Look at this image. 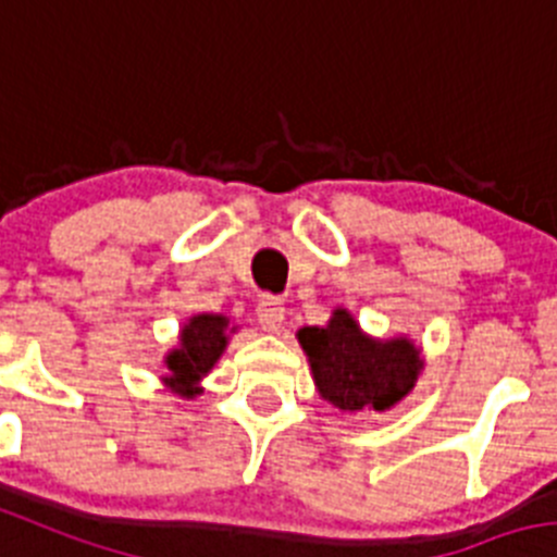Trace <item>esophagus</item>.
I'll return each mask as SVG.
<instances>
[{"label":"esophagus","mask_w":557,"mask_h":557,"mask_svg":"<svg viewBox=\"0 0 557 557\" xmlns=\"http://www.w3.org/2000/svg\"><path fill=\"white\" fill-rule=\"evenodd\" d=\"M284 318H287V309L278 298H262L257 304V320L264 331H278L284 325Z\"/></svg>","instance_id":"1"}]
</instances>
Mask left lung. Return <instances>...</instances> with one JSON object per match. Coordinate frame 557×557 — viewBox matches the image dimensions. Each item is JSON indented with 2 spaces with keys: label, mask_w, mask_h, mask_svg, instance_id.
<instances>
[{
  "label": "left lung",
  "mask_w": 557,
  "mask_h": 557,
  "mask_svg": "<svg viewBox=\"0 0 557 557\" xmlns=\"http://www.w3.org/2000/svg\"><path fill=\"white\" fill-rule=\"evenodd\" d=\"M298 342L309 356L323 400L339 411H386L414 389L422 370L420 350L406 336L372 339L348 309H334L329 325H306Z\"/></svg>",
  "instance_id": "left-lung-1"
}]
</instances>
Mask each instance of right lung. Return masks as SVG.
Instances as JSON below:
<instances>
[{
	"label": "right lung",
	"mask_w": 557,
	"mask_h": 557,
	"mask_svg": "<svg viewBox=\"0 0 557 557\" xmlns=\"http://www.w3.org/2000/svg\"><path fill=\"white\" fill-rule=\"evenodd\" d=\"M228 318L223 314H196L185 323L178 334V345L165 356V384L176 389L182 397H196L201 392V379L228 345Z\"/></svg>",
	"instance_id": "obj_1"
}]
</instances>
